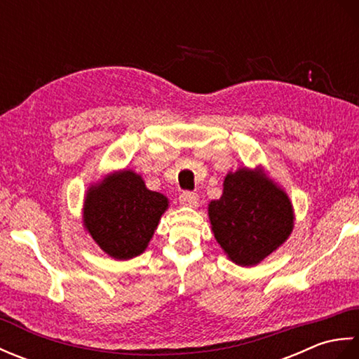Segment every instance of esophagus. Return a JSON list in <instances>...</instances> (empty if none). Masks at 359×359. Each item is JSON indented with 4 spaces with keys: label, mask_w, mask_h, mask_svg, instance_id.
Wrapping results in <instances>:
<instances>
[{
    "label": "esophagus",
    "mask_w": 359,
    "mask_h": 359,
    "mask_svg": "<svg viewBox=\"0 0 359 359\" xmlns=\"http://www.w3.org/2000/svg\"><path fill=\"white\" fill-rule=\"evenodd\" d=\"M179 201L182 205H185V207H196V205L199 203V196L191 191H184L180 194Z\"/></svg>",
    "instance_id": "1"
}]
</instances>
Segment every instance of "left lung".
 <instances>
[{
    "instance_id": "obj_1",
    "label": "left lung",
    "mask_w": 359,
    "mask_h": 359,
    "mask_svg": "<svg viewBox=\"0 0 359 359\" xmlns=\"http://www.w3.org/2000/svg\"><path fill=\"white\" fill-rule=\"evenodd\" d=\"M211 230L234 264L256 265L293 231V207L262 168L228 172L224 193L208 205Z\"/></svg>"
}]
</instances>
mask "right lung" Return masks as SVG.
I'll use <instances>...</instances> for the list:
<instances>
[{"label": "right lung", "instance_id": "add662e5", "mask_svg": "<svg viewBox=\"0 0 359 359\" xmlns=\"http://www.w3.org/2000/svg\"><path fill=\"white\" fill-rule=\"evenodd\" d=\"M166 208L163 194L149 191L142 175L123 170L88 189L83 225L106 255L126 261L147 250Z\"/></svg>", "mask_w": 359, "mask_h": 359}]
</instances>
